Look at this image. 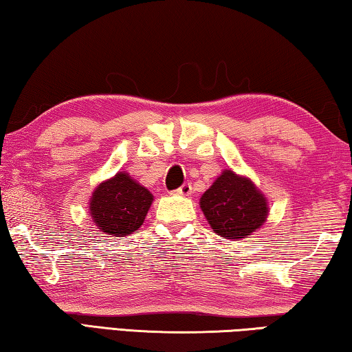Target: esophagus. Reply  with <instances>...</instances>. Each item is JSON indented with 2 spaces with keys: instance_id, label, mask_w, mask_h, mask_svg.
I'll return each instance as SVG.
<instances>
[{
  "instance_id": "obj_1",
  "label": "esophagus",
  "mask_w": 352,
  "mask_h": 352,
  "mask_svg": "<svg viewBox=\"0 0 352 352\" xmlns=\"http://www.w3.org/2000/svg\"><path fill=\"white\" fill-rule=\"evenodd\" d=\"M190 192H192V186H190V183H184L175 190V194L178 195H190Z\"/></svg>"
}]
</instances>
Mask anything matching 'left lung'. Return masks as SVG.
Masks as SVG:
<instances>
[{"label":"left lung","instance_id":"obj_1","mask_svg":"<svg viewBox=\"0 0 352 352\" xmlns=\"http://www.w3.org/2000/svg\"><path fill=\"white\" fill-rule=\"evenodd\" d=\"M200 208L214 233L223 239H243L265 223L269 205L247 177L223 170L200 199Z\"/></svg>","mask_w":352,"mask_h":352}]
</instances>
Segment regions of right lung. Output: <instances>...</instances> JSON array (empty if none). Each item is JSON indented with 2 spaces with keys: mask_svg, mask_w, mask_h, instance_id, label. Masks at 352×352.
Returning a JSON list of instances; mask_svg holds the SVG:
<instances>
[{
  "mask_svg": "<svg viewBox=\"0 0 352 352\" xmlns=\"http://www.w3.org/2000/svg\"><path fill=\"white\" fill-rule=\"evenodd\" d=\"M152 201L151 190L133 180L127 172H118L93 190L90 214L102 233L124 237L142 225Z\"/></svg>",
  "mask_w": 352,
  "mask_h": 352,
  "instance_id": "obj_1",
  "label": "right lung"
}]
</instances>
